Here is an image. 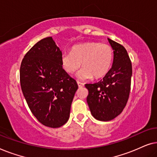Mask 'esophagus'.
Returning a JSON list of instances; mask_svg holds the SVG:
<instances>
[{
	"label": "esophagus",
	"instance_id": "34e87169",
	"mask_svg": "<svg viewBox=\"0 0 157 157\" xmlns=\"http://www.w3.org/2000/svg\"><path fill=\"white\" fill-rule=\"evenodd\" d=\"M77 84H78V87H79V88H81V87L84 86V84H83V83L79 82V81H78V82H77Z\"/></svg>",
	"mask_w": 157,
	"mask_h": 157
}]
</instances>
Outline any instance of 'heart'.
Instances as JSON below:
<instances>
[{
    "mask_svg": "<svg viewBox=\"0 0 157 157\" xmlns=\"http://www.w3.org/2000/svg\"><path fill=\"white\" fill-rule=\"evenodd\" d=\"M113 49L109 45L97 42L78 44L71 52L62 53L61 62L66 73L72 74L78 70L82 63L83 68L77 75L81 80L94 76L99 78L110 70L113 63Z\"/></svg>",
    "mask_w": 157,
    "mask_h": 157,
    "instance_id": "heart-1",
    "label": "heart"
}]
</instances>
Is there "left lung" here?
Returning a JSON list of instances; mask_svg holds the SVG:
<instances>
[{"instance_id": "left-lung-1", "label": "left lung", "mask_w": 157, "mask_h": 157, "mask_svg": "<svg viewBox=\"0 0 157 157\" xmlns=\"http://www.w3.org/2000/svg\"><path fill=\"white\" fill-rule=\"evenodd\" d=\"M113 50V64L102 80L86 84L89 90L86 101L96 119L111 121L124 110L128 101L132 76V62L122 45L108 38Z\"/></svg>"}]
</instances>
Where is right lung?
Listing matches in <instances>:
<instances>
[{"instance_id": "add662e5", "label": "right lung", "mask_w": 157, "mask_h": 157, "mask_svg": "<svg viewBox=\"0 0 157 157\" xmlns=\"http://www.w3.org/2000/svg\"><path fill=\"white\" fill-rule=\"evenodd\" d=\"M61 51L52 37L40 40L22 60L20 81L29 109L44 126L59 128L68 121L78 89L62 67Z\"/></svg>"}]
</instances>
